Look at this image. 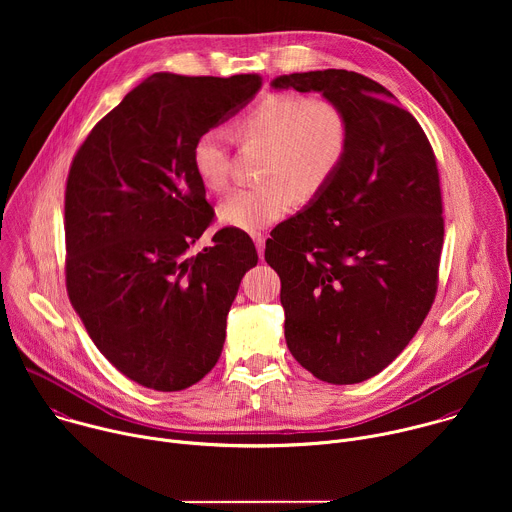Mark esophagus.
I'll return each instance as SVG.
<instances>
[{"instance_id":"1","label":"esophagus","mask_w":512,"mask_h":512,"mask_svg":"<svg viewBox=\"0 0 512 512\" xmlns=\"http://www.w3.org/2000/svg\"><path fill=\"white\" fill-rule=\"evenodd\" d=\"M253 241H255L259 259H263V257H265V237H263V235H253Z\"/></svg>"}]
</instances>
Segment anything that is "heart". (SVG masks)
Returning a JSON list of instances; mask_svg holds the SVG:
<instances>
[{"mask_svg": "<svg viewBox=\"0 0 512 512\" xmlns=\"http://www.w3.org/2000/svg\"><path fill=\"white\" fill-rule=\"evenodd\" d=\"M239 139L271 143L261 186L233 190L218 206L225 227L259 233L294 208V188L312 196L342 166L350 125L340 105L300 93H277L261 99L235 123ZM192 168L210 192H223L231 180L229 135L221 127L204 129L192 143Z\"/></svg>", "mask_w": 512, "mask_h": 512, "instance_id": "b5f03b06", "label": "heart"}]
</instances>
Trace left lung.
<instances>
[{
    "label": "left lung",
    "instance_id": "obj_1",
    "mask_svg": "<svg viewBox=\"0 0 512 512\" xmlns=\"http://www.w3.org/2000/svg\"><path fill=\"white\" fill-rule=\"evenodd\" d=\"M271 89L320 93L350 125L338 172L265 245L285 342L320 381H367L401 354L435 298L444 245L435 156L415 117L358 72H294Z\"/></svg>",
    "mask_w": 512,
    "mask_h": 512
}]
</instances>
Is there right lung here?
<instances>
[{
    "label": "right lung",
    "instance_id": "obj_1",
    "mask_svg": "<svg viewBox=\"0 0 512 512\" xmlns=\"http://www.w3.org/2000/svg\"><path fill=\"white\" fill-rule=\"evenodd\" d=\"M259 75L156 72L89 133L64 196L66 289L91 340L127 379L182 391L212 371L253 241L218 231L192 168V143L259 93Z\"/></svg>",
    "mask_w": 512,
    "mask_h": 512
}]
</instances>
